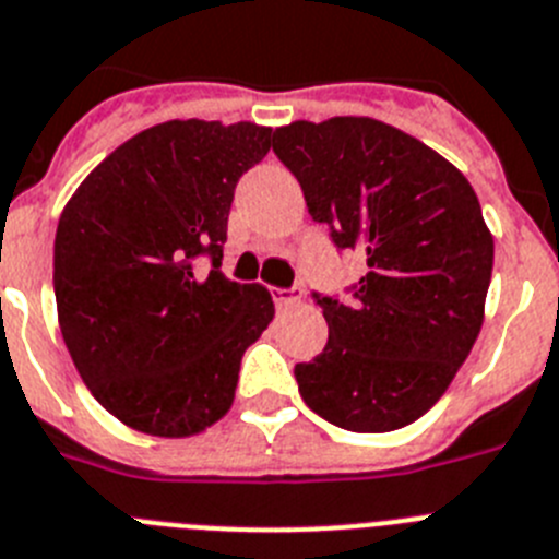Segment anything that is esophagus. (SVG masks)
Returning <instances> with one entry per match:
<instances>
[{"mask_svg": "<svg viewBox=\"0 0 559 559\" xmlns=\"http://www.w3.org/2000/svg\"><path fill=\"white\" fill-rule=\"evenodd\" d=\"M304 298V286H292V289H273V300L278 306H295Z\"/></svg>", "mask_w": 559, "mask_h": 559, "instance_id": "obj_1", "label": "esophagus"}]
</instances>
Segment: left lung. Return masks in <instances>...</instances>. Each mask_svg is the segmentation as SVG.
Returning a JSON list of instances; mask_svg holds the SVG:
<instances>
[{
  "label": "left lung",
  "instance_id": "obj_1",
  "mask_svg": "<svg viewBox=\"0 0 559 559\" xmlns=\"http://www.w3.org/2000/svg\"><path fill=\"white\" fill-rule=\"evenodd\" d=\"M273 150L336 248L367 259L350 304L317 298L329 342L295 365L300 395L340 429H401L442 399L485 323L492 234L474 186L370 117L284 124Z\"/></svg>",
  "mask_w": 559,
  "mask_h": 559
}]
</instances>
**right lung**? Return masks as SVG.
Returning a JSON list of instances; mask_svg holds the SVG:
<instances>
[{
	"label": "right lung",
	"mask_w": 559,
	"mask_h": 559,
	"mask_svg": "<svg viewBox=\"0 0 559 559\" xmlns=\"http://www.w3.org/2000/svg\"><path fill=\"white\" fill-rule=\"evenodd\" d=\"M273 128L169 119L88 173L55 234L58 323L80 379L124 426L192 437L228 415L239 365L275 314L219 270L236 180ZM212 255L200 280L191 261Z\"/></svg>",
	"instance_id": "1"
}]
</instances>
